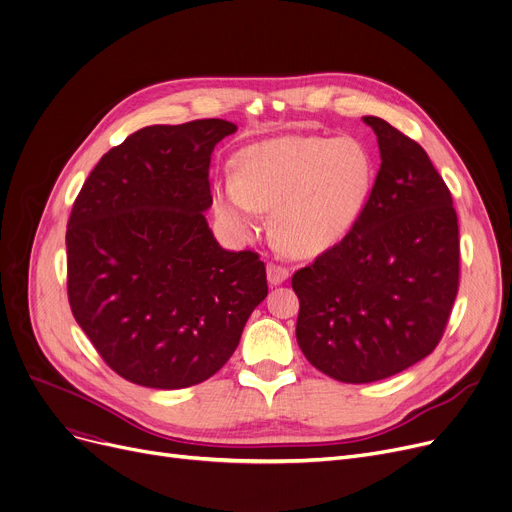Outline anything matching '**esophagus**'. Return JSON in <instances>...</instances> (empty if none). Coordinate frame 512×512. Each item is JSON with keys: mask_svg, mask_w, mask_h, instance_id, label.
<instances>
[{"mask_svg": "<svg viewBox=\"0 0 512 512\" xmlns=\"http://www.w3.org/2000/svg\"><path fill=\"white\" fill-rule=\"evenodd\" d=\"M290 276V270L284 265H278V263H270L267 265V282H270L272 286H278L282 282H286Z\"/></svg>", "mask_w": 512, "mask_h": 512, "instance_id": "esophagus-1", "label": "esophagus"}]
</instances>
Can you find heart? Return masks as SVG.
<instances>
[{"instance_id":"heart-1","label":"heart","mask_w":512,"mask_h":512,"mask_svg":"<svg viewBox=\"0 0 512 512\" xmlns=\"http://www.w3.org/2000/svg\"><path fill=\"white\" fill-rule=\"evenodd\" d=\"M375 164L355 137H280L238 155V176L215 182V207L240 232H257L274 209V234L301 257L334 249L369 203Z\"/></svg>"}]
</instances>
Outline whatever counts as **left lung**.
Segmentation results:
<instances>
[{
  "label": "left lung",
  "instance_id": "obj_1",
  "mask_svg": "<svg viewBox=\"0 0 512 512\" xmlns=\"http://www.w3.org/2000/svg\"><path fill=\"white\" fill-rule=\"evenodd\" d=\"M382 166L357 228L292 276L307 361L344 384H369L438 346L459 292V220L423 147L365 116Z\"/></svg>",
  "mask_w": 512,
  "mask_h": 512
}]
</instances>
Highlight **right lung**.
I'll return each mask as SVG.
<instances>
[{"label":"right lung","instance_id":"obj_1","mask_svg":"<svg viewBox=\"0 0 512 512\" xmlns=\"http://www.w3.org/2000/svg\"><path fill=\"white\" fill-rule=\"evenodd\" d=\"M236 132L209 118L141 128L107 151L74 201L68 301L101 359L124 380L178 390L232 357L267 297L253 251L213 238L209 161Z\"/></svg>","mask_w":512,"mask_h":512}]
</instances>
